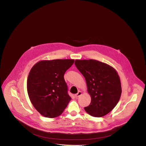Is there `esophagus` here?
<instances>
[{
    "mask_svg": "<svg viewBox=\"0 0 146 146\" xmlns=\"http://www.w3.org/2000/svg\"><path fill=\"white\" fill-rule=\"evenodd\" d=\"M81 94H82V92H78L77 94H75V97H76V98H78V97H80Z\"/></svg>",
    "mask_w": 146,
    "mask_h": 146,
    "instance_id": "1",
    "label": "esophagus"
}]
</instances>
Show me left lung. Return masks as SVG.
Returning <instances> with one entry per match:
<instances>
[{"instance_id":"obj_1","label":"left lung","mask_w":146,"mask_h":146,"mask_svg":"<svg viewBox=\"0 0 146 146\" xmlns=\"http://www.w3.org/2000/svg\"><path fill=\"white\" fill-rule=\"evenodd\" d=\"M77 68L85 78L90 104L85 108L90 115L101 117L117 105L122 93L120 77L111 66L98 60H76Z\"/></svg>"}]
</instances>
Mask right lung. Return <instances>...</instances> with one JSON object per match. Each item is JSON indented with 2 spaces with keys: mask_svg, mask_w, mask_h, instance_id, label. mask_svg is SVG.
Instances as JSON below:
<instances>
[{
  "mask_svg": "<svg viewBox=\"0 0 146 146\" xmlns=\"http://www.w3.org/2000/svg\"><path fill=\"white\" fill-rule=\"evenodd\" d=\"M74 61L73 59L41 60L31 68L27 92L32 104L42 116L58 117L71 100L64 76Z\"/></svg>",
  "mask_w": 146,
  "mask_h": 146,
  "instance_id": "right-lung-1",
  "label": "right lung"
}]
</instances>
